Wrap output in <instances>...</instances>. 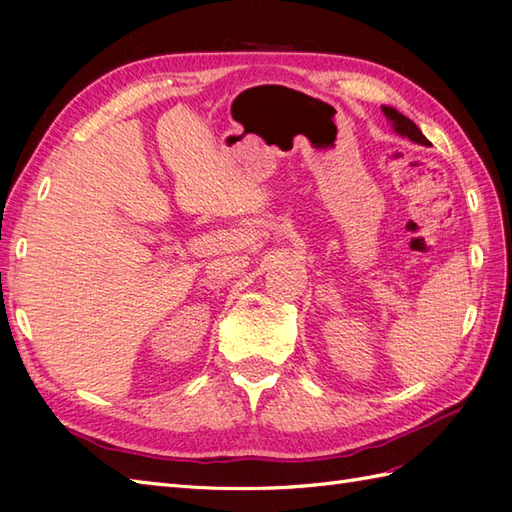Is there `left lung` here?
<instances>
[{
	"label": "left lung",
	"instance_id": "8db88e82",
	"mask_svg": "<svg viewBox=\"0 0 512 512\" xmlns=\"http://www.w3.org/2000/svg\"><path fill=\"white\" fill-rule=\"evenodd\" d=\"M383 114L389 118L391 123H394V129L400 136H407L413 143H420V145H429V140L422 136L420 129L416 127V123L409 121L407 116H402L400 112H396L394 107H383Z\"/></svg>",
	"mask_w": 512,
	"mask_h": 512
}]
</instances>
